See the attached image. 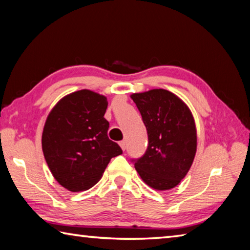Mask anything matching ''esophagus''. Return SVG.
Returning a JSON list of instances; mask_svg holds the SVG:
<instances>
[{"label": "esophagus", "mask_w": 250, "mask_h": 250, "mask_svg": "<svg viewBox=\"0 0 250 250\" xmlns=\"http://www.w3.org/2000/svg\"><path fill=\"white\" fill-rule=\"evenodd\" d=\"M118 144H120V146H121V148H122L123 150L126 149V143H125V141H122V142H120Z\"/></svg>", "instance_id": "34e87169"}]
</instances>
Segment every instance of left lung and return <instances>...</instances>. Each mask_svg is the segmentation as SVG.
<instances>
[{"instance_id":"obj_1","label":"left lung","mask_w":250,"mask_h":250,"mask_svg":"<svg viewBox=\"0 0 250 250\" xmlns=\"http://www.w3.org/2000/svg\"><path fill=\"white\" fill-rule=\"evenodd\" d=\"M130 98L148 134L146 154L135 163V169L152 189H172L187 176L196 154L193 114L179 96L165 89L133 93Z\"/></svg>"}]
</instances>
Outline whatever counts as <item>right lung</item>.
<instances>
[{"label":"right lung","instance_id":"1","mask_svg":"<svg viewBox=\"0 0 250 250\" xmlns=\"http://www.w3.org/2000/svg\"><path fill=\"white\" fill-rule=\"evenodd\" d=\"M106 108V96L83 89L63 96L48 114L42 152L51 174L64 189L89 190L102 178L109 160L122 154L107 136Z\"/></svg>","mask_w":250,"mask_h":250}]
</instances>
